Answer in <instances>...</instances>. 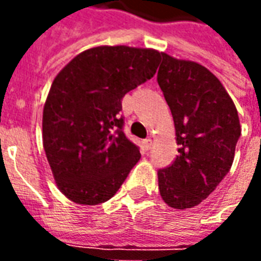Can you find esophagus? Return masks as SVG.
<instances>
[{"mask_svg":"<svg viewBox=\"0 0 261 261\" xmlns=\"http://www.w3.org/2000/svg\"><path fill=\"white\" fill-rule=\"evenodd\" d=\"M142 145H144V149H145V151H149V149L152 148V140H151V138H147V140H144Z\"/></svg>","mask_w":261,"mask_h":261,"instance_id":"1","label":"esophagus"}]
</instances>
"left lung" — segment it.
<instances>
[{"label": "left lung", "mask_w": 261, "mask_h": 261, "mask_svg": "<svg viewBox=\"0 0 261 261\" xmlns=\"http://www.w3.org/2000/svg\"><path fill=\"white\" fill-rule=\"evenodd\" d=\"M158 84L175 123L173 164L158 170L161 197L169 207L198 205L229 172L241 123L221 81L196 61L162 53Z\"/></svg>", "instance_id": "8db88e82"}]
</instances>
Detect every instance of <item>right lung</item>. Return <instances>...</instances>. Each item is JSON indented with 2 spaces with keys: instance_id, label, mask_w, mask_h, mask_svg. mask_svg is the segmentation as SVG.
I'll use <instances>...</instances> for the list:
<instances>
[{
  "instance_id": "1",
  "label": "right lung",
  "mask_w": 261,
  "mask_h": 261,
  "mask_svg": "<svg viewBox=\"0 0 261 261\" xmlns=\"http://www.w3.org/2000/svg\"><path fill=\"white\" fill-rule=\"evenodd\" d=\"M161 60L153 48H88L54 78L43 108V148L59 190L68 200L108 201L141 158L121 131V99L151 80Z\"/></svg>"
}]
</instances>
